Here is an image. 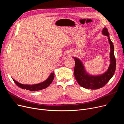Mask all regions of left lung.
<instances>
[{"instance_id": "1", "label": "left lung", "mask_w": 124, "mask_h": 124, "mask_svg": "<svg viewBox=\"0 0 124 124\" xmlns=\"http://www.w3.org/2000/svg\"><path fill=\"white\" fill-rule=\"evenodd\" d=\"M102 34L108 37L110 45V64L107 71L100 75H93L86 72L82 61L79 58L72 57L75 60L74 76L79 85L85 88L90 89H99L105 86L113 76L116 67V58L114 55V47L109 38L108 29L103 28Z\"/></svg>"}]
</instances>
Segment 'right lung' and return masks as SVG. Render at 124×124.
<instances>
[{
    "instance_id": "add662e5",
    "label": "right lung",
    "mask_w": 124,
    "mask_h": 124,
    "mask_svg": "<svg viewBox=\"0 0 124 124\" xmlns=\"http://www.w3.org/2000/svg\"><path fill=\"white\" fill-rule=\"evenodd\" d=\"M54 78V72H52L50 76L48 77V78L45 80L44 81L39 83L38 84H32V85H30V84H23L22 83H20L15 80L14 78H12V80H14L15 83L16 84V85L20 88H22L23 89H27L30 91H38L40 90L43 89H45L46 88L48 87L53 81Z\"/></svg>"
}]
</instances>
